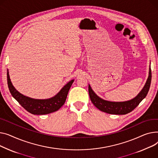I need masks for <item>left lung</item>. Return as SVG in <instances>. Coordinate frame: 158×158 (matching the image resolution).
Instances as JSON below:
<instances>
[{
  "label": "left lung",
  "instance_id": "8db88e82",
  "mask_svg": "<svg viewBox=\"0 0 158 158\" xmlns=\"http://www.w3.org/2000/svg\"><path fill=\"white\" fill-rule=\"evenodd\" d=\"M151 78L152 74L150 65L149 77H148L144 87L135 98L130 100L122 102H115L105 100L99 97L89 84V96L92 103L102 112L110 114L125 115L133 111L146 97L150 88Z\"/></svg>",
  "mask_w": 158,
  "mask_h": 158
}]
</instances>
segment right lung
Listing matches in <instances>:
<instances>
[{"instance_id": "obj_1", "label": "right lung", "mask_w": 158, "mask_h": 158, "mask_svg": "<svg viewBox=\"0 0 158 158\" xmlns=\"http://www.w3.org/2000/svg\"><path fill=\"white\" fill-rule=\"evenodd\" d=\"M7 85L12 96L23 107L27 112L34 115H45L56 112L64 104L66 100L69 89L74 80L69 81L65 85L58 93L49 99H39L25 96L20 93L13 85L9 71L7 73Z\"/></svg>"}]
</instances>
